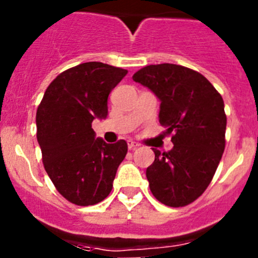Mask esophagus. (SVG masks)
I'll return each instance as SVG.
<instances>
[{
    "instance_id": "obj_1",
    "label": "esophagus",
    "mask_w": 258,
    "mask_h": 258,
    "mask_svg": "<svg viewBox=\"0 0 258 258\" xmlns=\"http://www.w3.org/2000/svg\"><path fill=\"white\" fill-rule=\"evenodd\" d=\"M138 143H136L134 141L132 140H127V147H129V150H136L137 147H138Z\"/></svg>"
}]
</instances>
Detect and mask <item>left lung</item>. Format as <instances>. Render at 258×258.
Instances as JSON below:
<instances>
[{"label":"left lung","mask_w":258,"mask_h":258,"mask_svg":"<svg viewBox=\"0 0 258 258\" xmlns=\"http://www.w3.org/2000/svg\"><path fill=\"white\" fill-rule=\"evenodd\" d=\"M133 80L159 98V121L173 133L170 151L152 149L155 161L146 170L150 190L165 206H187L208 187L225 150L222 97L203 75L178 64L147 66Z\"/></svg>","instance_id":"left-lung-1"}]
</instances>
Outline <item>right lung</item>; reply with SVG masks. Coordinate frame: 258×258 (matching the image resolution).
I'll return each instance as SVG.
<instances>
[{
	"label": "right lung",
	"instance_id": "right-lung-1",
	"mask_svg": "<svg viewBox=\"0 0 258 258\" xmlns=\"http://www.w3.org/2000/svg\"><path fill=\"white\" fill-rule=\"evenodd\" d=\"M126 70L88 61L61 72L47 86L36 113L45 170L61 197L94 206L112 190L127 145L95 138L92 122L108 115L107 99Z\"/></svg>",
	"mask_w": 258,
	"mask_h": 258
}]
</instances>
